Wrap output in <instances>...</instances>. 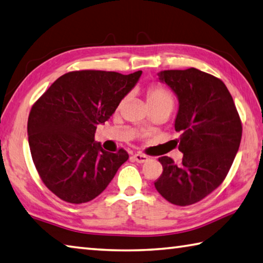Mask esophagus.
I'll return each mask as SVG.
<instances>
[{"mask_svg":"<svg viewBox=\"0 0 263 263\" xmlns=\"http://www.w3.org/2000/svg\"><path fill=\"white\" fill-rule=\"evenodd\" d=\"M133 159L135 160L136 162H140V163H143L148 160V157L143 155V153H135V155L133 156Z\"/></svg>","mask_w":263,"mask_h":263,"instance_id":"34e87169","label":"esophagus"}]
</instances>
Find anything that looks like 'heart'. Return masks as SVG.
<instances>
[{
	"instance_id": "heart-1",
	"label": "heart",
	"mask_w": 263,
	"mask_h": 263,
	"mask_svg": "<svg viewBox=\"0 0 263 263\" xmlns=\"http://www.w3.org/2000/svg\"><path fill=\"white\" fill-rule=\"evenodd\" d=\"M126 101L122 100L120 105H122L123 102ZM146 103L147 106H153V105H168L173 108V97L171 92L167 90L165 87L159 86V85H153L147 88L146 90Z\"/></svg>"
}]
</instances>
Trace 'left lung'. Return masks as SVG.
I'll return each instance as SVG.
<instances>
[{"label": "left lung", "mask_w": 263, "mask_h": 263, "mask_svg": "<svg viewBox=\"0 0 263 263\" xmlns=\"http://www.w3.org/2000/svg\"><path fill=\"white\" fill-rule=\"evenodd\" d=\"M159 79L176 93L175 130L181 134V165L160 157L157 191L172 204L187 206L214 191L229 173L241 140V120L223 81L197 70H168Z\"/></svg>", "instance_id": "8db88e82"}]
</instances>
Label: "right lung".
I'll list each match as a JSON object with an SVG mask.
<instances>
[{
  "instance_id": "obj_1",
  "label": "right lung",
  "mask_w": 263,
  "mask_h": 263,
  "mask_svg": "<svg viewBox=\"0 0 263 263\" xmlns=\"http://www.w3.org/2000/svg\"><path fill=\"white\" fill-rule=\"evenodd\" d=\"M141 74L68 72L33 104L27 122L32 159L44 185L62 200H92L128 160L126 150L106 152L93 137L97 125L115 113Z\"/></svg>"
}]
</instances>
